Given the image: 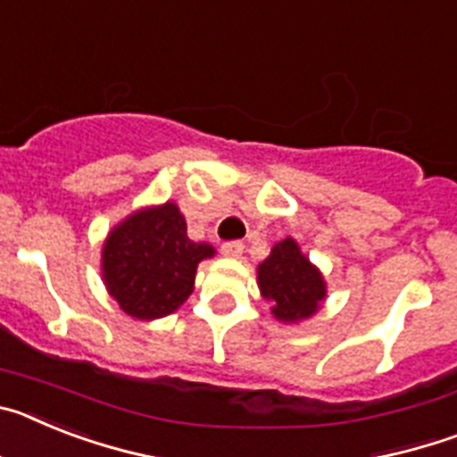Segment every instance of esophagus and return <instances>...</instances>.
Returning <instances> with one entry per match:
<instances>
[{"label": "esophagus", "instance_id": "34e87169", "mask_svg": "<svg viewBox=\"0 0 457 457\" xmlns=\"http://www.w3.org/2000/svg\"><path fill=\"white\" fill-rule=\"evenodd\" d=\"M242 252H245V245H242L240 240H231L221 245V253L228 258H240Z\"/></svg>", "mask_w": 457, "mask_h": 457}]
</instances>
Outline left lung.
<instances>
[{
	"label": "left lung",
	"instance_id": "left-lung-1",
	"mask_svg": "<svg viewBox=\"0 0 457 457\" xmlns=\"http://www.w3.org/2000/svg\"><path fill=\"white\" fill-rule=\"evenodd\" d=\"M256 272L261 295L272 302L274 318L281 322L306 320L327 297L320 270L302 253L293 237L277 242Z\"/></svg>",
	"mask_w": 457,
	"mask_h": 457
}]
</instances>
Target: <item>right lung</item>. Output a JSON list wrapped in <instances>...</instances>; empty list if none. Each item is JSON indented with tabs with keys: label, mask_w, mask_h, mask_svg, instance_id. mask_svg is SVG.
Returning a JSON list of instances; mask_svg holds the SVG:
<instances>
[{
	"label": "right lung",
	"mask_w": 457,
	"mask_h": 457,
	"mask_svg": "<svg viewBox=\"0 0 457 457\" xmlns=\"http://www.w3.org/2000/svg\"><path fill=\"white\" fill-rule=\"evenodd\" d=\"M212 256L215 247L189 240L179 205L167 201L137 210L109 231L103 245V281L128 316L155 320L187 300L196 268Z\"/></svg>",
	"instance_id": "1"
}]
</instances>
